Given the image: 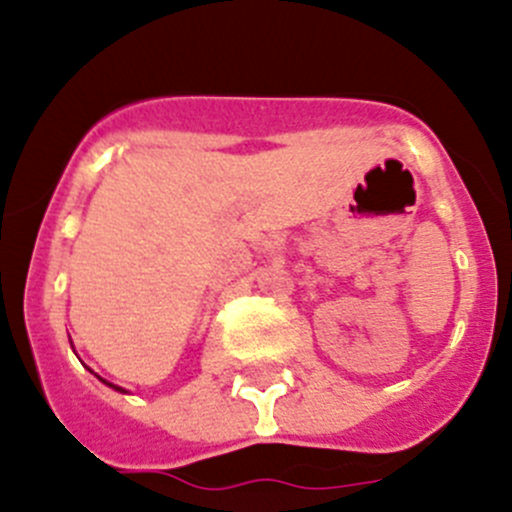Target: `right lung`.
Listing matches in <instances>:
<instances>
[{
	"mask_svg": "<svg viewBox=\"0 0 512 512\" xmlns=\"http://www.w3.org/2000/svg\"><path fill=\"white\" fill-rule=\"evenodd\" d=\"M96 378H99V376H96ZM99 381H101V383H106V386H109V388H114V391H119V393H126V391H124V388H119V386H114V383H109V381H104V378H99Z\"/></svg>",
	"mask_w": 512,
	"mask_h": 512,
	"instance_id": "obj_1",
	"label": "right lung"
}]
</instances>
